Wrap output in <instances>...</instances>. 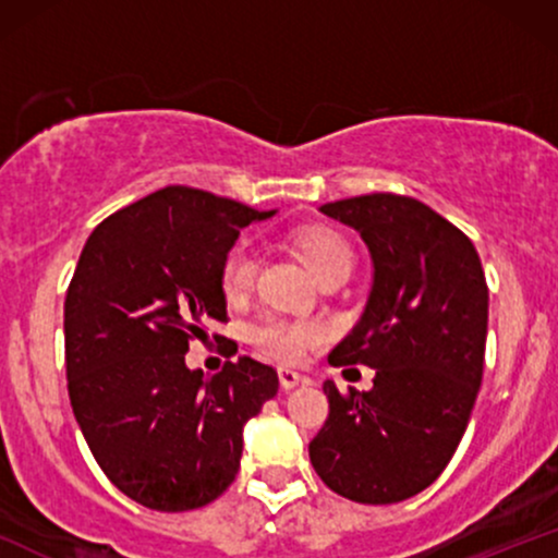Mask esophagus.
Returning <instances> with one entry per match:
<instances>
[{"instance_id":"1","label":"esophagus","mask_w":558,"mask_h":558,"mask_svg":"<svg viewBox=\"0 0 558 558\" xmlns=\"http://www.w3.org/2000/svg\"><path fill=\"white\" fill-rule=\"evenodd\" d=\"M278 377H280V386H283L286 390H291V388H296L301 380H304V377H301L296 369H288V367H280L278 369Z\"/></svg>"}]
</instances>
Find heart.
<instances>
[{
    "mask_svg": "<svg viewBox=\"0 0 558 558\" xmlns=\"http://www.w3.org/2000/svg\"><path fill=\"white\" fill-rule=\"evenodd\" d=\"M299 254L304 265L317 280L328 278L330 272H349L351 246L338 230L332 228H306L296 239ZM254 275H257V248L252 241L241 239L228 248L220 265V288L228 301H241L252 291ZM325 341L323 325L310 319H291L267 315L252 328V343L265 351L272 360L296 364L310 356Z\"/></svg>",
    "mask_w": 558,
    "mask_h": 558,
    "instance_id": "1",
    "label": "heart"
}]
</instances>
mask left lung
<instances>
[{
	"label": "left lung",
	"mask_w": 558,
	"mask_h": 558,
	"mask_svg": "<svg viewBox=\"0 0 558 558\" xmlns=\"http://www.w3.org/2000/svg\"><path fill=\"white\" fill-rule=\"evenodd\" d=\"M319 213L354 228L373 257V291L332 367L367 364L369 390L325 380L330 414L310 444L338 496L396 504L451 462L483 383L488 286L472 241L427 204L399 194L341 198Z\"/></svg>",
	"instance_id": "left-lung-1"
}]
</instances>
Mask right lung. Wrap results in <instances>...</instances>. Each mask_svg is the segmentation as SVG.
<instances>
[{
    "label": "right lung",
    "instance_id": "obj_1",
    "mask_svg": "<svg viewBox=\"0 0 558 558\" xmlns=\"http://www.w3.org/2000/svg\"><path fill=\"white\" fill-rule=\"evenodd\" d=\"M272 215L168 185L101 220L83 246L65 296L70 403L101 472L146 509L222 496L243 425L278 393V373L252 356L213 377L185 367L189 343L228 319L222 257L241 228Z\"/></svg>",
    "mask_w": 558,
    "mask_h": 558
}]
</instances>
